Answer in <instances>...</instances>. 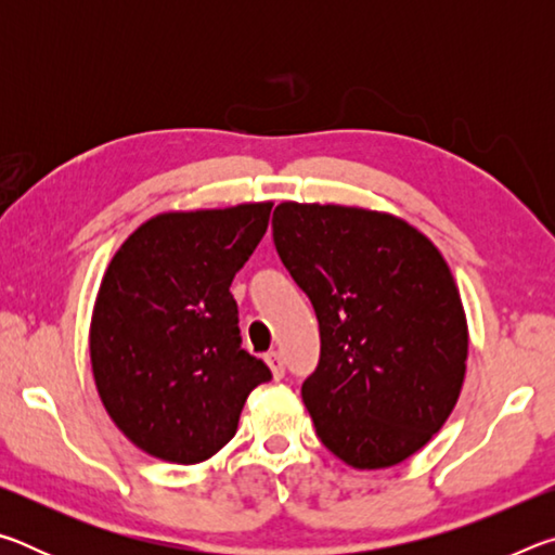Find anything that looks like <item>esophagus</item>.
Listing matches in <instances>:
<instances>
[{
    "mask_svg": "<svg viewBox=\"0 0 555 555\" xmlns=\"http://www.w3.org/2000/svg\"><path fill=\"white\" fill-rule=\"evenodd\" d=\"M264 362L269 364L271 377H274V379H281V377H284V360H281V354H279V352H269V354L264 357Z\"/></svg>",
    "mask_w": 555,
    "mask_h": 555,
    "instance_id": "1",
    "label": "esophagus"
}]
</instances>
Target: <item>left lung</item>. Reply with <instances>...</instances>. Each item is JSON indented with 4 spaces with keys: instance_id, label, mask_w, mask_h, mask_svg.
<instances>
[{
    "instance_id": "left-lung-1",
    "label": "left lung",
    "mask_w": 555,
    "mask_h": 555,
    "mask_svg": "<svg viewBox=\"0 0 555 555\" xmlns=\"http://www.w3.org/2000/svg\"><path fill=\"white\" fill-rule=\"evenodd\" d=\"M271 234L321 325L300 397L323 446L354 469L403 463L453 413L467 315L448 261L391 212L286 201Z\"/></svg>"
}]
</instances>
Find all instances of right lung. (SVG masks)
<instances>
[{
  "instance_id": "right-lung-1",
  "label": "right lung",
  "mask_w": 555,
  "mask_h": 555,
  "mask_svg": "<svg viewBox=\"0 0 555 555\" xmlns=\"http://www.w3.org/2000/svg\"><path fill=\"white\" fill-rule=\"evenodd\" d=\"M274 203L168 210L119 244L90 318L102 406L146 455L212 457L237 434L251 389L271 377L244 352L230 284L264 237Z\"/></svg>"
}]
</instances>
